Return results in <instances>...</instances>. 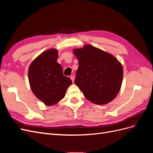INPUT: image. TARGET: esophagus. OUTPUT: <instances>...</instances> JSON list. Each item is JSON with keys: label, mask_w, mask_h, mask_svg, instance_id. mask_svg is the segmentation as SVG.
Masks as SVG:
<instances>
[{"label": "esophagus", "mask_w": 153, "mask_h": 153, "mask_svg": "<svg viewBox=\"0 0 153 153\" xmlns=\"http://www.w3.org/2000/svg\"><path fill=\"white\" fill-rule=\"evenodd\" d=\"M70 78H71V80H72V82H74V80H75V76H70Z\"/></svg>", "instance_id": "1"}]
</instances>
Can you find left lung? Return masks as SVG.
I'll use <instances>...</instances> for the list:
<instances>
[{
  "label": "left lung",
  "mask_w": 153,
  "mask_h": 153,
  "mask_svg": "<svg viewBox=\"0 0 153 153\" xmlns=\"http://www.w3.org/2000/svg\"><path fill=\"white\" fill-rule=\"evenodd\" d=\"M73 53L78 61L75 84L84 96L97 105L112 101L121 89V64L112 55L90 45Z\"/></svg>",
  "instance_id": "left-lung-1"
}]
</instances>
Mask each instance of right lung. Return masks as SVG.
I'll list each match as a JSON object with an SVG mask.
<instances>
[{
	"instance_id": "1",
	"label": "right lung",
	"mask_w": 153,
	"mask_h": 153,
	"mask_svg": "<svg viewBox=\"0 0 153 153\" xmlns=\"http://www.w3.org/2000/svg\"><path fill=\"white\" fill-rule=\"evenodd\" d=\"M57 59V50L50 49L35 59L29 68L31 89L47 106L56 104L64 98L68 87L72 84L70 78L63 75Z\"/></svg>"
}]
</instances>
